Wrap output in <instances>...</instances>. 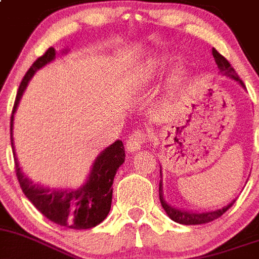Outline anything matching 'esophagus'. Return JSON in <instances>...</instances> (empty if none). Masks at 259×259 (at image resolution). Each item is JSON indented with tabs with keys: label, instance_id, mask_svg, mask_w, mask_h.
I'll use <instances>...</instances> for the list:
<instances>
[{
	"label": "esophagus",
	"instance_id": "esophagus-1",
	"mask_svg": "<svg viewBox=\"0 0 259 259\" xmlns=\"http://www.w3.org/2000/svg\"><path fill=\"white\" fill-rule=\"evenodd\" d=\"M146 139H147V136H146L145 133L142 130H137L134 134L127 138L126 141V150L129 152H136L138 150L142 148V146L146 143Z\"/></svg>",
	"mask_w": 259,
	"mask_h": 259
}]
</instances>
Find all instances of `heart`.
I'll list each match as a JSON object with an SVG mask.
<instances>
[{"label":"heart","mask_w":259,"mask_h":259,"mask_svg":"<svg viewBox=\"0 0 259 259\" xmlns=\"http://www.w3.org/2000/svg\"><path fill=\"white\" fill-rule=\"evenodd\" d=\"M164 66V58L160 57H155L146 61L145 64L141 65V66L137 67V73L134 75L136 78V82L138 83H147L150 80H152L155 76L157 75V73L163 69ZM180 75L177 76L176 80L180 82Z\"/></svg>","instance_id":"heart-1"}]
</instances>
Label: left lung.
Wrapping results in <instances>:
<instances>
[{"label":"left lung","instance_id":"obj_1","mask_svg":"<svg viewBox=\"0 0 259 259\" xmlns=\"http://www.w3.org/2000/svg\"><path fill=\"white\" fill-rule=\"evenodd\" d=\"M212 56L213 58H215V62H217L218 67H219L220 73L223 74V75L232 78L233 80L240 83L242 87H245L244 82L238 78L237 73H236L235 69L231 66V64L227 61V58H224L215 48H212ZM160 176H161V168H160ZM159 198H160L161 206H163L164 211L167 212L168 217H169L173 222H176V223H180V224H185V226H197V224L210 223V222H212V220L222 217V215L228 210V208L232 207V204L236 202V199H233L231 203H228L227 206H224V207L215 211H207V212H193V211H185V210H180V208H175L172 207L170 204H168L167 202H165V199H164L163 181H161V179H160V184H159Z\"/></svg>","mask_w":259,"mask_h":259}]
</instances>
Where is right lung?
<instances>
[{
	"label": "right lung",
	"instance_id": "1",
	"mask_svg": "<svg viewBox=\"0 0 259 259\" xmlns=\"http://www.w3.org/2000/svg\"><path fill=\"white\" fill-rule=\"evenodd\" d=\"M67 51H65L66 53ZM56 57V49L48 48L41 57H39L28 69L21 82L15 98L13 114L10 121V139L14 154L15 172L18 181L28 201L40 212L53 223L71 229H89L96 227L107 218L112 203V184L117 169L125 161V150L122 141H116L104 151L100 152L94 161L89 179L78 189H49L37 185L23 173L19 167L14 142H13V121L14 113L19 104L27 84L36 71L46 66Z\"/></svg>",
	"mask_w": 259,
	"mask_h": 259
}]
</instances>
